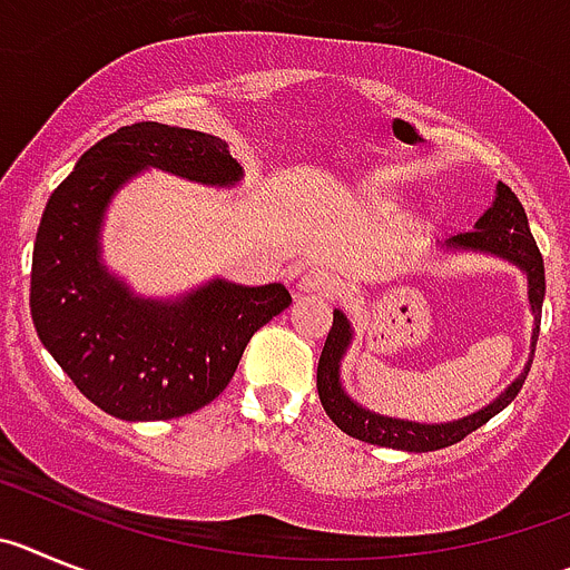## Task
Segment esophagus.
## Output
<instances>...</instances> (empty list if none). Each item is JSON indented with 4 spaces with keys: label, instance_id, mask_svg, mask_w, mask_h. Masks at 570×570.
Listing matches in <instances>:
<instances>
[{
    "label": "esophagus",
    "instance_id": "1",
    "mask_svg": "<svg viewBox=\"0 0 570 570\" xmlns=\"http://www.w3.org/2000/svg\"><path fill=\"white\" fill-rule=\"evenodd\" d=\"M297 292L330 295V292H335V278H332V273H326L323 266H309V269H304V275L297 278Z\"/></svg>",
    "mask_w": 570,
    "mask_h": 570
}]
</instances>
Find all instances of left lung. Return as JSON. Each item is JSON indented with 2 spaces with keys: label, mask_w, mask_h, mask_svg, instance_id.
<instances>
[{
  "label": "left lung",
  "mask_w": 570,
  "mask_h": 570,
  "mask_svg": "<svg viewBox=\"0 0 570 570\" xmlns=\"http://www.w3.org/2000/svg\"><path fill=\"white\" fill-rule=\"evenodd\" d=\"M440 253L491 255V258L509 261L511 266H517L525 275L528 309L534 315V330H531V343H528L531 352H528L525 366H522V372L491 403H485L476 412L465 414V417L445 420V423H417V420L389 417V414L372 412L363 403H357L346 392V386H343V357H346L348 346L355 341V326H352L346 312L335 309V321H332V330L326 335V343H323L321 361H317V394H321V403L326 409V414H330L332 423L341 432H346L348 438L363 440V443L372 445H386V449L397 451L445 449V445L460 443L465 434L476 432L494 414H500L520 394L522 383H525L528 368H531V361H534L537 337H540V312L542 297H546V266H542V255L537 249L531 227H528L525 209H522L520 198L505 184L497 181L494 202L476 218L474 229L454 235L445 244H440Z\"/></svg>",
  "instance_id": "left-lung-1"
}]
</instances>
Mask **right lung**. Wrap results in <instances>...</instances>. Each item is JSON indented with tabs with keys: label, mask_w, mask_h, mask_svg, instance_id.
<instances>
[{
	"label": "right lung",
	"mask_w": 570,
	"mask_h": 570,
	"mask_svg": "<svg viewBox=\"0 0 570 570\" xmlns=\"http://www.w3.org/2000/svg\"><path fill=\"white\" fill-rule=\"evenodd\" d=\"M145 170L229 189L244 167L209 132L138 121L76 161L39 222L30 266L36 335L81 394L119 420H173L227 389L249 337L292 304L284 284L227 278L145 297L101 258L105 215Z\"/></svg>",
	"instance_id": "right-lung-1"
}]
</instances>
